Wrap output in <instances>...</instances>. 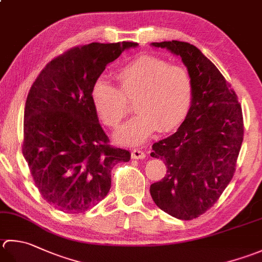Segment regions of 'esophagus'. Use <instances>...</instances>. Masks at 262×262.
Wrapping results in <instances>:
<instances>
[{"label": "esophagus", "mask_w": 262, "mask_h": 262, "mask_svg": "<svg viewBox=\"0 0 262 262\" xmlns=\"http://www.w3.org/2000/svg\"><path fill=\"white\" fill-rule=\"evenodd\" d=\"M132 158L133 159H143L145 158V152L142 151L141 148H134L132 151Z\"/></svg>", "instance_id": "obj_1"}]
</instances>
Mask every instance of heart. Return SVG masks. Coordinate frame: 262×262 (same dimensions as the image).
Returning a JSON list of instances; mask_svg holds the SVG:
<instances>
[{
  "label": "heart",
  "mask_w": 262,
  "mask_h": 262,
  "mask_svg": "<svg viewBox=\"0 0 262 262\" xmlns=\"http://www.w3.org/2000/svg\"><path fill=\"white\" fill-rule=\"evenodd\" d=\"M118 87L94 81L91 100L105 126L117 128L134 102L138 114L115 134L122 145H138L153 133L175 129L185 120L193 101V79L183 66L151 54L138 55L116 73Z\"/></svg>",
  "instance_id": "1"
}]
</instances>
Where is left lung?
<instances>
[{
    "instance_id": "obj_1",
    "label": "left lung",
    "mask_w": 262,
    "mask_h": 262,
    "mask_svg": "<svg viewBox=\"0 0 262 262\" xmlns=\"http://www.w3.org/2000/svg\"><path fill=\"white\" fill-rule=\"evenodd\" d=\"M179 55L193 79V101L175 134L152 145L167 175L153 183L157 206L170 216L191 220L211 208L234 176L243 142L238 97L218 68L195 46L179 40L152 43Z\"/></svg>"
}]
</instances>
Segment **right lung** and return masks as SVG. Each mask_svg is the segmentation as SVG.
Instances as JSON below:
<instances>
[{
	"mask_svg": "<svg viewBox=\"0 0 262 262\" xmlns=\"http://www.w3.org/2000/svg\"><path fill=\"white\" fill-rule=\"evenodd\" d=\"M137 43H91L54 58L35 79L26 100L23 155L46 202L80 213L102 201L111 170L129 151L114 147L91 100L105 67Z\"/></svg>",
	"mask_w": 262,
	"mask_h": 262,
	"instance_id": "right-lung-1",
	"label": "right lung"
}]
</instances>
